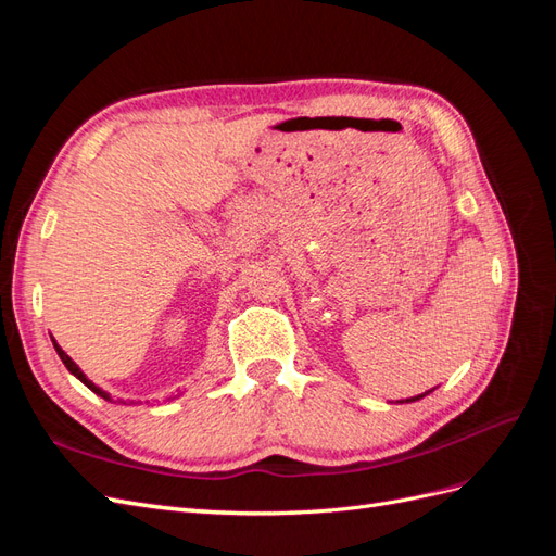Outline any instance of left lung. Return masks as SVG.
I'll use <instances>...</instances> for the list:
<instances>
[{
  "instance_id": "obj_1",
  "label": "left lung",
  "mask_w": 556,
  "mask_h": 556,
  "mask_svg": "<svg viewBox=\"0 0 556 556\" xmlns=\"http://www.w3.org/2000/svg\"><path fill=\"white\" fill-rule=\"evenodd\" d=\"M429 392H433V390H429ZM429 392H425V394H417V396H413V399H406V401H417V399H422V396H427ZM403 403V401H401Z\"/></svg>"
}]
</instances>
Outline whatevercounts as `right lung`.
<instances>
[{
	"mask_svg": "<svg viewBox=\"0 0 556 556\" xmlns=\"http://www.w3.org/2000/svg\"><path fill=\"white\" fill-rule=\"evenodd\" d=\"M53 345H55V350H58V355H60L62 364H64L66 368H70V374H72V376H76V378H78V380H80L83 384H86V387H88V390H92V392H94L97 396H102V399H106V401H113V399H111V394H109V392H104V390H102V387H97V384H94L92 380H88V376L80 371V368H78V364H76V362H74V359H72L70 355H66V352H64V350H62V348L58 345V341H55V339H53ZM121 403H125V401H121ZM129 403H134V401H129Z\"/></svg>",
	"mask_w": 556,
	"mask_h": 556,
	"instance_id": "right-lung-1",
	"label": "right lung"
}]
</instances>
